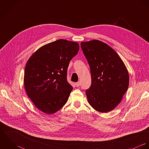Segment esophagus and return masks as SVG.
<instances>
[{
  "label": "esophagus",
  "mask_w": 149,
  "mask_h": 149,
  "mask_svg": "<svg viewBox=\"0 0 149 149\" xmlns=\"http://www.w3.org/2000/svg\"><path fill=\"white\" fill-rule=\"evenodd\" d=\"M80 85V81H79V82H77V83H75V86H76L77 87L79 86Z\"/></svg>",
  "instance_id": "1"
}]
</instances>
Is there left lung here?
<instances>
[{
	"instance_id": "obj_1",
	"label": "left lung",
	"mask_w": 149,
	"mask_h": 149,
	"mask_svg": "<svg viewBox=\"0 0 149 149\" xmlns=\"http://www.w3.org/2000/svg\"><path fill=\"white\" fill-rule=\"evenodd\" d=\"M81 47L91 74V85L85 92L88 102L98 112H109L120 103L127 91V69L118 53L106 43L94 40L81 42Z\"/></svg>"
}]
</instances>
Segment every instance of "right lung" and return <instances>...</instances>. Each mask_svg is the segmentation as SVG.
I'll use <instances>...</instances> for the list:
<instances>
[{"label": "right lung", "instance_id": "add662e5", "mask_svg": "<svg viewBox=\"0 0 149 149\" xmlns=\"http://www.w3.org/2000/svg\"><path fill=\"white\" fill-rule=\"evenodd\" d=\"M79 50V43L58 40L37 50L26 64L24 86L34 105L53 114L67 102L73 87L66 80L70 61Z\"/></svg>", "mask_w": 149, "mask_h": 149}]
</instances>
